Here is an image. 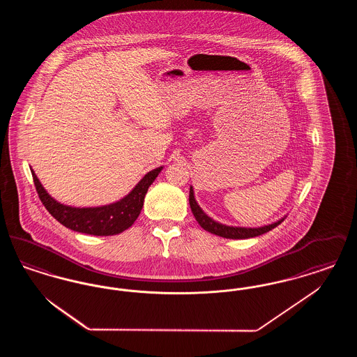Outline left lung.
<instances>
[{
    "label": "left lung",
    "instance_id": "1",
    "mask_svg": "<svg viewBox=\"0 0 357 357\" xmlns=\"http://www.w3.org/2000/svg\"><path fill=\"white\" fill-rule=\"evenodd\" d=\"M188 202H190L191 211H192L197 222L201 225V227H204L206 231H208L211 234H215V236H220V237L223 238H230V239H245V238L258 237L261 234H265V233L271 231L272 229L277 227L281 222L284 221V218H282L280 221L274 222L272 225L262 226V227H234V226H226V225H222V223H218V222L211 220L206 213H204V210L199 207V204H197V201L194 198L192 187H190Z\"/></svg>",
    "mask_w": 357,
    "mask_h": 357
}]
</instances>
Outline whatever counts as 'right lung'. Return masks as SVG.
I'll return each instance as SVG.
<instances>
[{"instance_id": "1", "label": "right lung", "mask_w": 357, "mask_h": 357, "mask_svg": "<svg viewBox=\"0 0 357 357\" xmlns=\"http://www.w3.org/2000/svg\"><path fill=\"white\" fill-rule=\"evenodd\" d=\"M163 167L147 172L134 190L116 204L100 207H72L59 204L45 191L32 171L34 186L45 208L56 221L70 230L91 236H115L132 226L140 214L149 187Z\"/></svg>"}]
</instances>
